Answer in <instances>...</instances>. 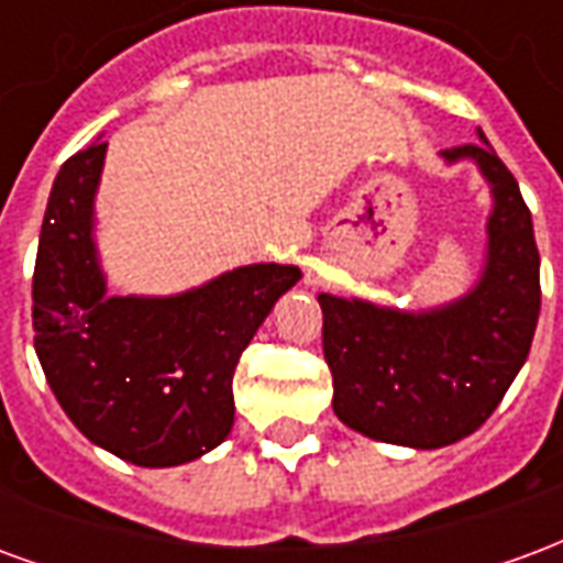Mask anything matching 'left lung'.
<instances>
[{"label":"left lung","instance_id":"8db88e82","mask_svg":"<svg viewBox=\"0 0 563 563\" xmlns=\"http://www.w3.org/2000/svg\"><path fill=\"white\" fill-rule=\"evenodd\" d=\"M440 150L446 165L473 162L492 192L483 271L455 301L422 310L319 295L331 407L358 434L440 449L495 413L531 353L540 317V253L531 210L488 139Z\"/></svg>","mask_w":563,"mask_h":563}]
</instances>
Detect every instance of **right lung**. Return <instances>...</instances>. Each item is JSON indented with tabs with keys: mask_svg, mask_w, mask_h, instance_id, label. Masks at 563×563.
<instances>
[{
	"mask_svg": "<svg viewBox=\"0 0 563 563\" xmlns=\"http://www.w3.org/2000/svg\"><path fill=\"white\" fill-rule=\"evenodd\" d=\"M104 153V141L75 153L47 198L35 355L90 443L139 467H177L229 437L238 358L301 271L258 262L177 295H111L96 244Z\"/></svg>",
	"mask_w": 563,
	"mask_h": 563,
	"instance_id": "right-lung-1",
	"label": "right lung"
}]
</instances>
